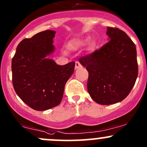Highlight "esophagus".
<instances>
[{"label": "esophagus", "mask_w": 147, "mask_h": 147, "mask_svg": "<svg viewBox=\"0 0 147 147\" xmlns=\"http://www.w3.org/2000/svg\"><path fill=\"white\" fill-rule=\"evenodd\" d=\"M82 67V65L80 64V63L79 61H76L75 63V69H79V68H81Z\"/></svg>", "instance_id": "1"}]
</instances>
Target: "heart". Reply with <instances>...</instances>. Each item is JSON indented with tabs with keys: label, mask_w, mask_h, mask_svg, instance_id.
<instances>
[{
	"label": "heart",
	"mask_w": 147,
	"mask_h": 147,
	"mask_svg": "<svg viewBox=\"0 0 147 147\" xmlns=\"http://www.w3.org/2000/svg\"><path fill=\"white\" fill-rule=\"evenodd\" d=\"M88 40L85 39V40H73V41L70 42L69 44V48L71 49H76L78 47L81 46V45H85L86 43ZM91 46H92L93 43L90 44Z\"/></svg>",
	"instance_id": "obj_1"
}]
</instances>
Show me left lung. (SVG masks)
Here are the masks:
<instances>
[{"label": "left lung", "mask_w": 147, "mask_h": 147, "mask_svg": "<svg viewBox=\"0 0 147 147\" xmlns=\"http://www.w3.org/2000/svg\"><path fill=\"white\" fill-rule=\"evenodd\" d=\"M109 41L79 58L88 71V93L94 102L109 105L121 102L133 88L138 75L135 43L122 30L107 27Z\"/></svg>", "instance_id": "left-lung-1"}]
</instances>
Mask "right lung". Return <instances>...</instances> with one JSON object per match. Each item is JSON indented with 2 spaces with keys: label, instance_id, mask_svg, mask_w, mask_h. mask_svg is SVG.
Here are the masks:
<instances>
[{
  "label": "right lung",
  "instance_id": "right-lung-1",
  "mask_svg": "<svg viewBox=\"0 0 147 147\" xmlns=\"http://www.w3.org/2000/svg\"><path fill=\"white\" fill-rule=\"evenodd\" d=\"M55 34L46 30L24 39L12 60L14 89L26 105L36 111L60 104L66 83L74 71V61L60 66L47 58L55 50Z\"/></svg>",
  "mask_w": 147,
  "mask_h": 147
}]
</instances>
